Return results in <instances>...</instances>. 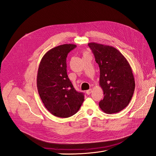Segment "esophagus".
Here are the masks:
<instances>
[{
	"label": "esophagus",
	"instance_id": "esophagus-1",
	"mask_svg": "<svg viewBox=\"0 0 156 156\" xmlns=\"http://www.w3.org/2000/svg\"><path fill=\"white\" fill-rule=\"evenodd\" d=\"M91 92H92V89H90V90H87V92H86L87 94H88V95H90V94H91Z\"/></svg>",
	"mask_w": 156,
	"mask_h": 156
}]
</instances>
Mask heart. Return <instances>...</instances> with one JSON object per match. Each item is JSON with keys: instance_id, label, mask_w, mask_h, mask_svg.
I'll list each match as a JSON object with an SVG mask.
<instances>
[{"instance_id": "heart-1", "label": "heart", "mask_w": 156, "mask_h": 156, "mask_svg": "<svg viewBox=\"0 0 156 156\" xmlns=\"http://www.w3.org/2000/svg\"><path fill=\"white\" fill-rule=\"evenodd\" d=\"M88 55V53H87V52H84V53H83V55Z\"/></svg>"}]
</instances>
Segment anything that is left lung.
<instances>
[{
    "mask_svg": "<svg viewBox=\"0 0 156 156\" xmlns=\"http://www.w3.org/2000/svg\"><path fill=\"white\" fill-rule=\"evenodd\" d=\"M100 69V85L104 97L99 102L107 114L123 110L129 103L135 90V80L129 62L112 46L91 42L88 44Z\"/></svg>",
    "mask_w": 156,
    "mask_h": 156,
    "instance_id": "1",
    "label": "left lung"
}]
</instances>
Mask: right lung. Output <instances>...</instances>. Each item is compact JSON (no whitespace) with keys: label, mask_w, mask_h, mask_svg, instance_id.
I'll return each instance as SVG.
<instances>
[{"label":"right lung","mask_w":156,"mask_h":156,"mask_svg":"<svg viewBox=\"0 0 156 156\" xmlns=\"http://www.w3.org/2000/svg\"><path fill=\"white\" fill-rule=\"evenodd\" d=\"M76 48L64 44L50 49L42 57L37 75V88L44 106L52 115L68 118L75 115L84 101V94L75 90L67 75L66 58Z\"/></svg>","instance_id":"add662e5"}]
</instances>
